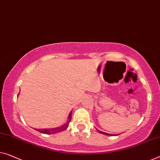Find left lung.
Returning a JSON list of instances; mask_svg holds the SVG:
<instances>
[{
  "label": "left lung",
  "mask_w": 160,
  "mask_h": 160,
  "mask_svg": "<svg viewBox=\"0 0 160 160\" xmlns=\"http://www.w3.org/2000/svg\"><path fill=\"white\" fill-rule=\"evenodd\" d=\"M98 132L100 133H103V134L107 135V136H113V134H110V133H105V132H101V131H99V130H98Z\"/></svg>",
  "instance_id": "obj_1"
}]
</instances>
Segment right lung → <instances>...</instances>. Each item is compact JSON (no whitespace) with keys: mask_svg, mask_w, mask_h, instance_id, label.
I'll return each instance as SVG.
<instances>
[{"mask_svg":"<svg viewBox=\"0 0 160 160\" xmlns=\"http://www.w3.org/2000/svg\"><path fill=\"white\" fill-rule=\"evenodd\" d=\"M18 95H19V93L18 94ZM71 119H72V111H70V114H69L68 121H67L65 124H63L62 126H60L59 127L52 128H43V129H39V128H34V129L38 131V132H39L42 133H45V134H53V133H56L62 132V131L67 129V128H68L69 126V123L70 122Z\"/></svg>","mask_w":160,"mask_h":160,"instance_id":"add662e5","label":"right lung"}]
</instances>
